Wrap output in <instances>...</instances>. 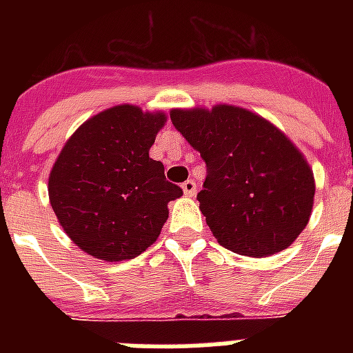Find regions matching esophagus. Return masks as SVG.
I'll list each match as a JSON object with an SVG mask.
<instances>
[{
	"instance_id": "1",
	"label": "esophagus",
	"mask_w": 353,
	"mask_h": 353,
	"mask_svg": "<svg viewBox=\"0 0 353 353\" xmlns=\"http://www.w3.org/2000/svg\"><path fill=\"white\" fill-rule=\"evenodd\" d=\"M181 188L187 196H194V194H196V181H194V179H187V181L181 185Z\"/></svg>"
}]
</instances>
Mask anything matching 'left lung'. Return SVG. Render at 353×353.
Masks as SVG:
<instances>
[{"label": "left lung", "mask_w": 353, "mask_h": 353, "mask_svg": "<svg viewBox=\"0 0 353 353\" xmlns=\"http://www.w3.org/2000/svg\"><path fill=\"white\" fill-rule=\"evenodd\" d=\"M172 124L207 163L199 209L220 245L263 258L310 221L313 172L295 144L256 113L229 104L172 110Z\"/></svg>", "instance_id": "1"}]
</instances>
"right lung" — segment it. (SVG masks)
Wrapping results in <instances>:
<instances>
[{"mask_svg": "<svg viewBox=\"0 0 353 353\" xmlns=\"http://www.w3.org/2000/svg\"><path fill=\"white\" fill-rule=\"evenodd\" d=\"M163 112L121 104L88 119L49 174V201L73 243L106 262L139 256L161 234L183 190L150 157Z\"/></svg>", "mask_w": 353, "mask_h": 353, "instance_id": "obj_1", "label": "right lung"}]
</instances>
